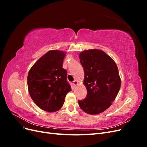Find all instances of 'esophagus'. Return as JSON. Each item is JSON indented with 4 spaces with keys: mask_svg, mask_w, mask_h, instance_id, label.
<instances>
[{
    "mask_svg": "<svg viewBox=\"0 0 147 147\" xmlns=\"http://www.w3.org/2000/svg\"><path fill=\"white\" fill-rule=\"evenodd\" d=\"M78 84V82L77 81V80H74V82H73V84L74 86H76V85H77V84Z\"/></svg>",
    "mask_w": 147,
    "mask_h": 147,
    "instance_id": "esophagus-1",
    "label": "esophagus"
}]
</instances>
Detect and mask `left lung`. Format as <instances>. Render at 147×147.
<instances>
[{
	"label": "left lung",
	"instance_id": "8db88e82",
	"mask_svg": "<svg viewBox=\"0 0 147 147\" xmlns=\"http://www.w3.org/2000/svg\"><path fill=\"white\" fill-rule=\"evenodd\" d=\"M79 58L84 72L87 96L78 100V105L88 114L100 113L112 105L121 86L117 65L105 52L97 49L82 52Z\"/></svg>",
	"mask_w": 147,
	"mask_h": 147
}]
</instances>
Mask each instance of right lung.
Instances as JSON below:
<instances>
[{
	"mask_svg": "<svg viewBox=\"0 0 147 147\" xmlns=\"http://www.w3.org/2000/svg\"><path fill=\"white\" fill-rule=\"evenodd\" d=\"M65 53L51 50L42 56L30 69L28 86L30 97L39 108L54 112L63 107L66 94L71 91L63 68Z\"/></svg>",
	"mask_w": 147,
	"mask_h": 147,
	"instance_id": "add662e5",
	"label": "right lung"
}]
</instances>
